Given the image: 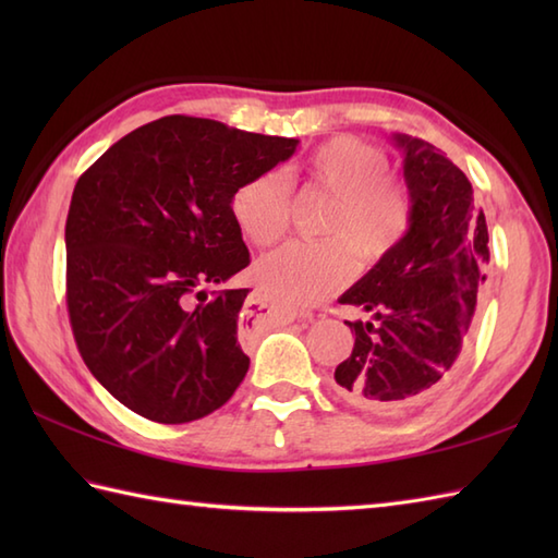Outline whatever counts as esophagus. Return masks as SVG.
<instances>
[{
    "label": "esophagus",
    "instance_id": "obj_1",
    "mask_svg": "<svg viewBox=\"0 0 558 558\" xmlns=\"http://www.w3.org/2000/svg\"><path fill=\"white\" fill-rule=\"evenodd\" d=\"M254 304H258V310H266V314H270V316H278V318H282V322H294V312H288V310H280V306H276L272 304L268 298H256L254 300Z\"/></svg>",
    "mask_w": 558,
    "mask_h": 558
}]
</instances>
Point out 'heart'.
Returning a JSON list of instances; mask_svg holds the SVG:
<instances>
[{
  "label": "heart",
  "instance_id": "1",
  "mask_svg": "<svg viewBox=\"0 0 558 558\" xmlns=\"http://www.w3.org/2000/svg\"><path fill=\"white\" fill-rule=\"evenodd\" d=\"M381 148L354 136L316 146L300 165L304 184L330 198L314 244H286L256 264L258 288L270 300L300 306L324 300L352 272L381 264L405 240L412 204L405 184L388 174ZM236 228L256 246L276 244L290 222V184L278 170L244 182L230 201Z\"/></svg>",
  "mask_w": 558,
  "mask_h": 558
}]
</instances>
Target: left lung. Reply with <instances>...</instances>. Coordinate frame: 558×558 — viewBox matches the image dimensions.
<instances>
[{"instance_id":"left-lung-1","label":"left lung","mask_w":558,"mask_h":558,"mask_svg":"<svg viewBox=\"0 0 558 558\" xmlns=\"http://www.w3.org/2000/svg\"><path fill=\"white\" fill-rule=\"evenodd\" d=\"M402 150L412 222L405 240L338 300L369 318L345 322L354 345L336 366V393L366 412L393 414L429 400L453 374L489 264V232L472 184L422 138Z\"/></svg>"}]
</instances>
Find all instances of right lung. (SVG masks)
Masks as SVG:
<instances>
[{
    "instance_id": "obj_1",
    "label": "right lung",
    "mask_w": 558,
    "mask_h": 558,
    "mask_svg": "<svg viewBox=\"0 0 558 558\" xmlns=\"http://www.w3.org/2000/svg\"><path fill=\"white\" fill-rule=\"evenodd\" d=\"M298 144L170 114L78 177L64 230L71 330L90 374L141 417L194 422L242 384L248 290L206 286L248 266L232 194Z\"/></svg>"
}]
</instances>
